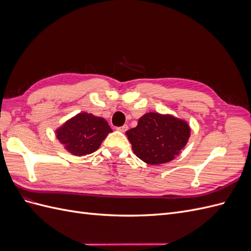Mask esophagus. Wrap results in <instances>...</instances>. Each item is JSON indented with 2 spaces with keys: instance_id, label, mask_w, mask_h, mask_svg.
Masks as SVG:
<instances>
[{
  "instance_id": "esophagus-1",
  "label": "esophagus",
  "mask_w": 251,
  "mask_h": 251,
  "mask_svg": "<svg viewBox=\"0 0 251 251\" xmlns=\"http://www.w3.org/2000/svg\"><path fill=\"white\" fill-rule=\"evenodd\" d=\"M127 126L126 125H125V126H119V127H117V130L118 131H120V132H126V130H127Z\"/></svg>"
}]
</instances>
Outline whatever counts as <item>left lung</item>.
Segmentation results:
<instances>
[{
  "label": "left lung",
  "mask_w": 251,
  "mask_h": 251,
  "mask_svg": "<svg viewBox=\"0 0 251 251\" xmlns=\"http://www.w3.org/2000/svg\"><path fill=\"white\" fill-rule=\"evenodd\" d=\"M134 153L148 164L172 161L183 149L191 136L186 121L172 115L147 113L138 125L126 133Z\"/></svg>",
  "instance_id": "1"
}]
</instances>
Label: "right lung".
<instances>
[{"mask_svg":"<svg viewBox=\"0 0 251 251\" xmlns=\"http://www.w3.org/2000/svg\"><path fill=\"white\" fill-rule=\"evenodd\" d=\"M112 128L101 117L86 112L72 117L56 130V137L65 149L75 156L93 153Z\"/></svg>","mask_w":251,"mask_h":251,"instance_id":"right-lung-1","label":"right lung"}]
</instances>
